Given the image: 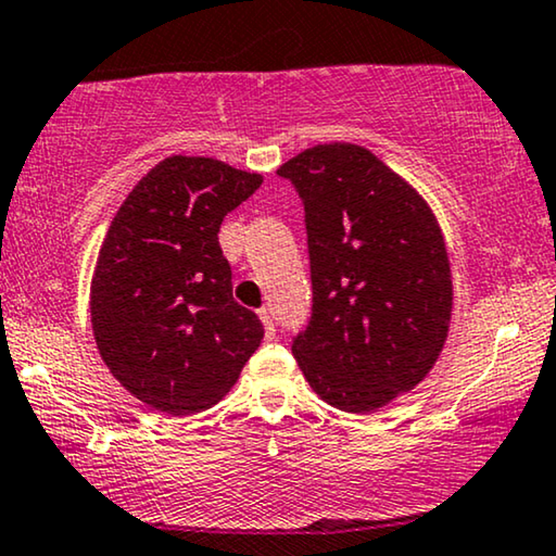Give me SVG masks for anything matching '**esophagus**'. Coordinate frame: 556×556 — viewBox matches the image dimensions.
Masks as SVG:
<instances>
[{"mask_svg":"<svg viewBox=\"0 0 556 556\" xmlns=\"http://www.w3.org/2000/svg\"><path fill=\"white\" fill-rule=\"evenodd\" d=\"M257 316H261V321H263L265 339H273V337H276V324H273V314H270V308H261V311H257Z\"/></svg>","mask_w":556,"mask_h":556,"instance_id":"34e87169","label":"esophagus"}]
</instances>
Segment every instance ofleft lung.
Segmentation results:
<instances>
[{"instance_id":"8db88e82","label":"left lung","mask_w":556,"mask_h":556,"mask_svg":"<svg viewBox=\"0 0 556 556\" xmlns=\"http://www.w3.org/2000/svg\"><path fill=\"white\" fill-rule=\"evenodd\" d=\"M306 210L314 314L293 356L318 397L367 415L415 390L443 352L453 273L435 212L359 143L278 166Z\"/></svg>"}]
</instances>
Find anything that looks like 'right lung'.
Masks as SVG:
<instances>
[{
  "mask_svg": "<svg viewBox=\"0 0 556 556\" xmlns=\"http://www.w3.org/2000/svg\"><path fill=\"white\" fill-rule=\"evenodd\" d=\"M263 185L210 156L172 154L111 219L90 280L98 354L121 387L166 415H197L232 390L263 324L232 299L217 232Z\"/></svg>",
  "mask_w": 556,
  "mask_h": 556,
  "instance_id": "right-lung-1",
  "label": "right lung"
}]
</instances>
